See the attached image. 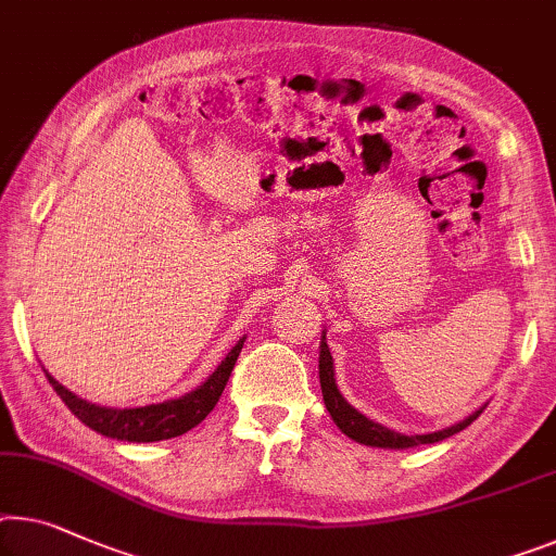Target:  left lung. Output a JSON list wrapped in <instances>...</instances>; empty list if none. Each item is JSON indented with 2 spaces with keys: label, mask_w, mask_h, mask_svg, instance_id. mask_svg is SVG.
Returning a JSON list of instances; mask_svg holds the SVG:
<instances>
[{
  "label": "left lung",
  "mask_w": 556,
  "mask_h": 556,
  "mask_svg": "<svg viewBox=\"0 0 556 556\" xmlns=\"http://www.w3.org/2000/svg\"><path fill=\"white\" fill-rule=\"evenodd\" d=\"M319 384H321V394H325V404H327V412L331 414V419L337 421V427L342 429V432L354 439V442L359 444H369V446H384V450H407V446H417V444H434V442H442V439L452 437L462 432L464 427H469L471 421H475L482 409L469 414L467 419L459 421V425L454 427H446L442 432H432V434H396L392 429H387L382 425H375V421L364 417L354 407L346 404V400L342 394H339L337 382H334V362H331V352L327 346V337H321V344H319Z\"/></svg>",
  "instance_id": "8db88e82"
}]
</instances>
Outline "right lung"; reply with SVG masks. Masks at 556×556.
<instances>
[{"instance_id": "1", "label": "right lung", "mask_w": 556, "mask_h": 556, "mask_svg": "<svg viewBox=\"0 0 556 556\" xmlns=\"http://www.w3.org/2000/svg\"><path fill=\"white\" fill-rule=\"evenodd\" d=\"M242 337L239 342L231 346V352L219 364L217 369L212 371V377L206 379L202 387H197L194 392H189L179 400H169L162 404H149V407H137V409H106L97 407V404H89L81 400V396L72 394L70 389L62 387L52 375H47L49 384L54 387V392L60 394V400L70 407V412L77 417L81 425H87L94 432L122 439V442H160V439H172L194 429L199 421H202L206 414L214 409V404L219 402L222 392L229 382L231 369H235L239 352H242L244 344Z\"/></svg>"}]
</instances>
